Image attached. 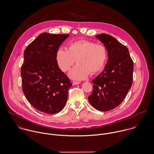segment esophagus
<instances>
[{
	"label": "esophagus",
	"instance_id": "obj_1",
	"mask_svg": "<svg viewBox=\"0 0 154 154\" xmlns=\"http://www.w3.org/2000/svg\"><path fill=\"white\" fill-rule=\"evenodd\" d=\"M80 83V82H72L73 85H79Z\"/></svg>",
	"mask_w": 154,
	"mask_h": 154
}]
</instances>
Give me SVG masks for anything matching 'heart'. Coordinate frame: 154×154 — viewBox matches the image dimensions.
I'll return each mask as SVG.
<instances>
[{
  "mask_svg": "<svg viewBox=\"0 0 154 154\" xmlns=\"http://www.w3.org/2000/svg\"><path fill=\"white\" fill-rule=\"evenodd\" d=\"M108 59L106 47L96 42L80 40L70 43L67 49L60 48L56 53L57 64L63 72L70 69L75 62L78 63L69 72V77L76 80L87 78L91 73L95 74L103 69Z\"/></svg>",
  "mask_w": 154,
  "mask_h": 154,
  "instance_id": "1",
  "label": "heart"
}]
</instances>
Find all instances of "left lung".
I'll list each match as a JSON object with an SVG mask.
<instances>
[{
    "instance_id": "obj_1",
    "label": "left lung",
    "mask_w": 154,
    "mask_h": 154,
    "mask_svg": "<svg viewBox=\"0 0 154 154\" xmlns=\"http://www.w3.org/2000/svg\"><path fill=\"white\" fill-rule=\"evenodd\" d=\"M95 37L106 47L108 58L104 70L92 80L88 100L97 110L108 111L123 102L131 88L133 62L127 47L114 37L105 33Z\"/></svg>"
}]
</instances>
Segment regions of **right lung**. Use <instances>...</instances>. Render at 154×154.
Returning <instances> with one entry per match:
<instances>
[{
    "label": "right lung",
    "instance_id": "obj_1",
    "mask_svg": "<svg viewBox=\"0 0 154 154\" xmlns=\"http://www.w3.org/2000/svg\"><path fill=\"white\" fill-rule=\"evenodd\" d=\"M69 35L42 33L24 52L21 69L23 92L33 107L46 114L61 111L72 86L56 61L57 50Z\"/></svg>",
    "mask_w": 154,
    "mask_h": 154
}]
</instances>
